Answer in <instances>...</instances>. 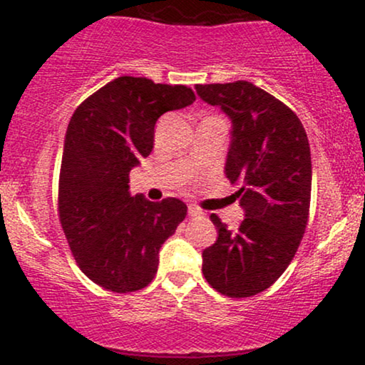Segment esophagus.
I'll use <instances>...</instances> for the list:
<instances>
[{
    "instance_id": "obj_1",
    "label": "esophagus",
    "mask_w": 365,
    "mask_h": 365,
    "mask_svg": "<svg viewBox=\"0 0 365 365\" xmlns=\"http://www.w3.org/2000/svg\"><path fill=\"white\" fill-rule=\"evenodd\" d=\"M188 216H190V217L200 216V211L195 206H188Z\"/></svg>"
}]
</instances>
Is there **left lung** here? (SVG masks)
I'll list each match as a JSON object with an SVG mask.
<instances>
[{
	"mask_svg": "<svg viewBox=\"0 0 365 365\" xmlns=\"http://www.w3.org/2000/svg\"><path fill=\"white\" fill-rule=\"evenodd\" d=\"M195 91L232 121L225 175L240 185L245 216L232 232L211 215L217 238L202 250V273L221 295L252 297L283 274L304 237L312 185L307 133L290 108L247 81Z\"/></svg>",
	"mask_w": 365,
	"mask_h": 365,
	"instance_id": "obj_1",
	"label": "left lung"
}]
</instances>
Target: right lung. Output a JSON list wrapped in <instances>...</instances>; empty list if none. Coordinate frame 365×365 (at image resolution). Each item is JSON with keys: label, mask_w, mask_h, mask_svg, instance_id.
Wrapping results in <instances>:
<instances>
[{"label": "right lung", "mask_w": 365, "mask_h": 365, "mask_svg": "<svg viewBox=\"0 0 365 365\" xmlns=\"http://www.w3.org/2000/svg\"><path fill=\"white\" fill-rule=\"evenodd\" d=\"M194 101L185 86L118 77L70 118L58 188L61 228L82 273L106 290L148 287L159 249L185 220L180 199L150 202L130 194L128 175L153 150L159 116Z\"/></svg>", "instance_id": "1"}]
</instances>
